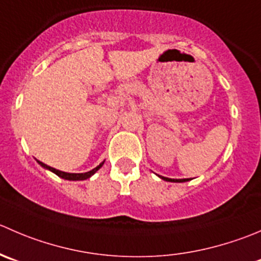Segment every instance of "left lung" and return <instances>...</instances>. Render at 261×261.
Instances as JSON below:
<instances>
[{"mask_svg": "<svg viewBox=\"0 0 261 261\" xmlns=\"http://www.w3.org/2000/svg\"><path fill=\"white\" fill-rule=\"evenodd\" d=\"M161 177L162 179H164V181H169V182H186V181H189V179H186V178H184V179H177V178H168V177H163V176H159Z\"/></svg>", "mask_w": 261, "mask_h": 261, "instance_id": "left-lung-1", "label": "left lung"}]
</instances>
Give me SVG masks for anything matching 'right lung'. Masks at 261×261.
<instances>
[{
    "label": "right lung",
    "mask_w": 261,
    "mask_h": 261,
    "mask_svg": "<svg viewBox=\"0 0 261 261\" xmlns=\"http://www.w3.org/2000/svg\"><path fill=\"white\" fill-rule=\"evenodd\" d=\"M38 163H39L43 168L49 169L50 172L56 173L58 177H61V178L70 179V181H82V179H87V178H89V177H92L93 174H94L95 172H97L98 169L103 166V163H105V162H102V163H100L99 166L95 167L94 169H92V171H89V172H85V173H67V172H62V171H60V169H56V168H53V167L47 166V164L42 163V162H39V161H38Z\"/></svg>",
    "instance_id": "obj_1"
}]
</instances>
